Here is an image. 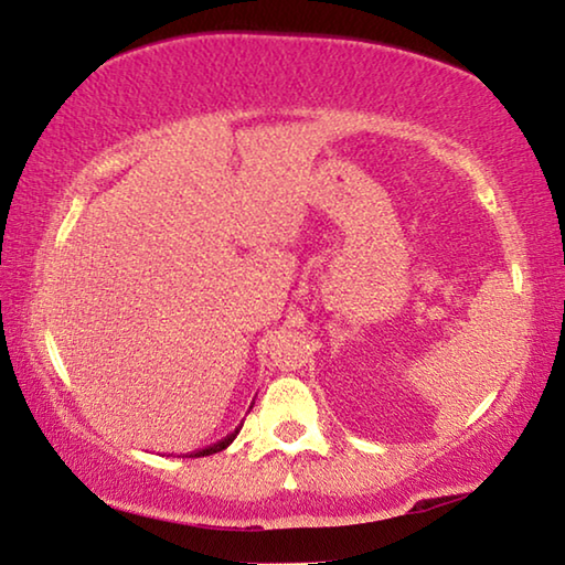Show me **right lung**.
Returning <instances> with one entry per match:
<instances>
[{
	"label": "right lung",
	"mask_w": 565,
	"mask_h": 565,
	"mask_svg": "<svg viewBox=\"0 0 565 565\" xmlns=\"http://www.w3.org/2000/svg\"><path fill=\"white\" fill-rule=\"evenodd\" d=\"M244 426V424H242ZM236 434H238V428L234 434H228L226 438H222V441H216L214 446H209V448H202V451H196V454H191V458H199V456H209V454H218V451H224V448L234 441L236 438Z\"/></svg>",
	"instance_id": "add662e5"
}]
</instances>
